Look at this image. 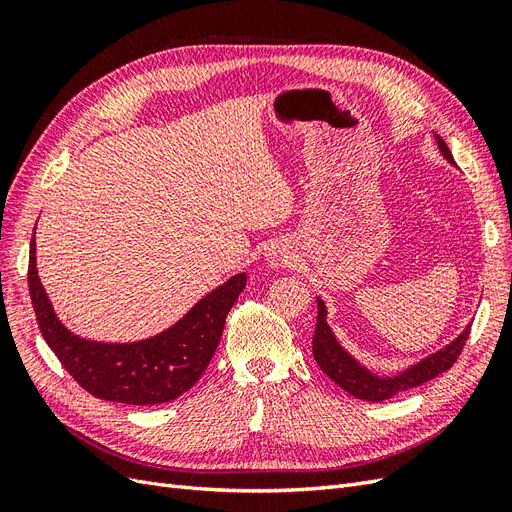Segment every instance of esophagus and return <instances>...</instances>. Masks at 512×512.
I'll return each mask as SVG.
<instances>
[{"label": "esophagus", "instance_id": "obj_1", "mask_svg": "<svg viewBox=\"0 0 512 512\" xmlns=\"http://www.w3.org/2000/svg\"><path fill=\"white\" fill-rule=\"evenodd\" d=\"M290 260H292V256L286 250H282V247H271V250L267 252V262L271 267H284Z\"/></svg>", "mask_w": 512, "mask_h": 512}]
</instances>
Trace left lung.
I'll return each mask as SVG.
<instances>
[{"label":"left lung","instance_id":"left-lung-1","mask_svg":"<svg viewBox=\"0 0 512 512\" xmlns=\"http://www.w3.org/2000/svg\"><path fill=\"white\" fill-rule=\"evenodd\" d=\"M438 138V149L442 156L455 164L451 149L446 147V143ZM472 324H468L463 333L453 339L451 344L444 346L442 350L429 354L427 359H423L421 363H416L412 367H408L406 371H401L397 376H376L371 374L367 367H363L361 363H356L352 356L342 348V344L337 342L331 327L327 324V307L318 299V320H316V333H314V342H312V350H314V359L320 365V369L327 374L335 384L342 386L346 393H350L356 399H365V401H384L391 399L397 393H404L408 389H414V386H421L423 382H429L436 376L444 374L446 369H451L455 365V361L459 359V354L468 342Z\"/></svg>","mask_w":512,"mask_h":512}]
</instances>
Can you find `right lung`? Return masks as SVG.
<instances>
[{"label": "right lung", "mask_w": 512, "mask_h": 512, "mask_svg": "<svg viewBox=\"0 0 512 512\" xmlns=\"http://www.w3.org/2000/svg\"><path fill=\"white\" fill-rule=\"evenodd\" d=\"M27 282L44 342L87 393L117 404L153 406L177 399L203 376L247 275L230 277L173 327L134 344L89 342L57 320L38 277L34 239L29 245Z\"/></svg>", "instance_id": "right-lung-1"}]
</instances>
